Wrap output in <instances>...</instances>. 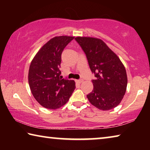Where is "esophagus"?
Returning <instances> with one entry per match:
<instances>
[{
	"label": "esophagus",
	"instance_id": "1",
	"mask_svg": "<svg viewBox=\"0 0 150 150\" xmlns=\"http://www.w3.org/2000/svg\"><path fill=\"white\" fill-rule=\"evenodd\" d=\"M83 79H79V80H76V82L78 83H83Z\"/></svg>",
	"mask_w": 150,
	"mask_h": 150
}]
</instances>
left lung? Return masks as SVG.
I'll list each match as a JSON object with an SVG mask.
<instances>
[{
  "label": "left lung",
  "instance_id": "1",
  "mask_svg": "<svg viewBox=\"0 0 150 150\" xmlns=\"http://www.w3.org/2000/svg\"><path fill=\"white\" fill-rule=\"evenodd\" d=\"M75 40L86 55L91 72L93 90L87 95L89 102L100 110L117 106L125 95L127 75L122 63L103 40L90 37Z\"/></svg>",
  "mask_w": 150,
  "mask_h": 150
}]
</instances>
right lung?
Here are the masks:
<instances>
[{
  "label": "right lung",
  "mask_w": 150,
  "mask_h": 150,
  "mask_svg": "<svg viewBox=\"0 0 150 150\" xmlns=\"http://www.w3.org/2000/svg\"><path fill=\"white\" fill-rule=\"evenodd\" d=\"M73 39L74 37L65 35L51 39L39 50L30 64V90L35 100L45 108L62 107L75 90V81L62 78L59 70L63 51Z\"/></svg>",
  "instance_id": "obj_1"
}]
</instances>
